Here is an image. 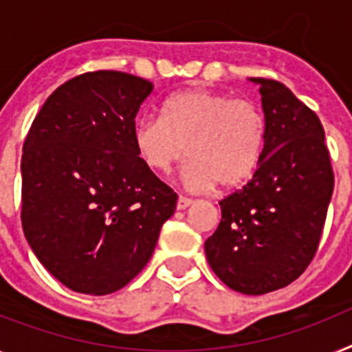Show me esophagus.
<instances>
[{
  "mask_svg": "<svg viewBox=\"0 0 352 352\" xmlns=\"http://www.w3.org/2000/svg\"><path fill=\"white\" fill-rule=\"evenodd\" d=\"M193 204V200L188 199V197H179V200H177V209L179 211H182V209H188Z\"/></svg>",
  "mask_w": 352,
  "mask_h": 352,
  "instance_id": "1",
  "label": "esophagus"
}]
</instances>
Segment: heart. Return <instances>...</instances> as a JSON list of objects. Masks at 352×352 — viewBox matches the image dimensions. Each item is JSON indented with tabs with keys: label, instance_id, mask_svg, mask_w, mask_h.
<instances>
[{
	"label": "heart",
	"instance_id": "1",
	"mask_svg": "<svg viewBox=\"0 0 352 352\" xmlns=\"http://www.w3.org/2000/svg\"><path fill=\"white\" fill-rule=\"evenodd\" d=\"M141 161L168 175L186 155L190 190L238 188L256 173L265 146V120L247 100L209 89H184L164 102L161 116H144L134 126Z\"/></svg>",
	"mask_w": 352,
	"mask_h": 352
}]
</instances>
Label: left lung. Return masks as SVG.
Here are the masks:
<instances>
[{
	"label": "left lung",
	"instance_id": "left-lung-1",
	"mask_svg": "<svg viewBox=\"0 0 352 352\" xmlns=\"http://www.w3.org/2000/svg\"><path fill=\"white\" fill-rule=\"evenodd\" d=\"M259 85L265 146L243 190L220 200L221 220L206 240L209 267L231 290L263 295L285 288L317 252L335 177L318 116L286 85Z\"/></svg>",
	"mask_w": 352,
	"mask_h": 352
}]
</instances>
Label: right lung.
Returning a JSON list of instances; mask_svg holds the SVG:
<instances>
[{
  "label": "right lung",
  "instance_id": "right-lung-1",
  "mask_svg": "<svg viewBox=\"0 0 352 352\" xmlns=\"http://www.w3.org/2000/svg\"><path fill=\"white\" fill-rule=\"evenodd\" d=\"M153 84L93 71L53 91L21 157L26 241L55 279L78 294L107 295L152 258L177 195L134 144L135 114Z\"/></svg>",
  "mask_w": 352,
  "mask_h": 352
}]
</instances>
